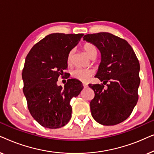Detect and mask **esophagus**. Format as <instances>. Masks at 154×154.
I'll list each match as a JSON object with an SVG mask.
<instances>
[{
  "label": "esophagus",
  "instance_id": "34e87169",
  "mask_svg": "<svg viewBox=\"0 0 154 154\" xmlns=\"http://www.w3.org/2000/svg\"><path fill=\"white\" fill-rule=\"evenodd\" d=\"M83 87L85 88H88V85L87 83H83Z\"/></svg>",
  "mask_w": 154,
  "mask_h": 154
}]
</instances>
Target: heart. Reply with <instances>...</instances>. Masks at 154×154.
I'll return each mask as SVG.
<instances>
[{
  "label": "heart",
  "mask_w": 154,
  "mask_h": 154,
  "mask_svg": "<svg viewBox=\"0 0 154 154\" xmlns=\"http://www.w3.org/2000/svg\"><path fill=\"white\" fill-rule=\"evenodd\" d=\"M84 50L88 54V55L91 57L94 54H97V48L92 43H86L83 46ZM73 50H71L69 52L68 55H67V62L71 63L73 59ZM71 75L74 79L79 80V81L83 82H87L90 79L92 75H93V71L92 69H81V68H76L74 70L72 71L71 72Z\"/></svg>",
  "instance_id": "obj_1"
}]
</instances>
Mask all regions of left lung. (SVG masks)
<instances>
[{"mask_svg": "<svg viewBox=\"0 0 154 154\" xmlns=\"http://www.w3.org/2000/svg\"><path fill=\"white\" fill-rule=\"evenodd\" d=\"M83 40L95 45L102 55L95 77L103 84H89L94 92L90 103L92 117L103 125L121 123L130 116L138 101V59L125 40L111 33L87 34Z\"/></svg>", "mask_w": 154, "mask_h": 154, "instance_id": "obj_1", "label": "left lung"}]
</instances>
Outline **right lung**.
I'll use <instances>...</instances> for the list:
<instances>
[{"label":"right lung","instance_id":"add662e5","mask_svg":"<svg viewBox=\"0 0 154 154\" xmlns=\"http://www.w3.org/2000/svg\"><path fill=\"white\" fill-rule=\"evenodd\" d=\"M83 36V33H52L35 44L27 54L22 71L23 92L31 115L43 127L60 128L71 119L70 101L83 86L77 79H69L64 88L57 81L66 74L67 55Z\"/></svg>","mask_w":154,"mask_h":154}]
</instances>
